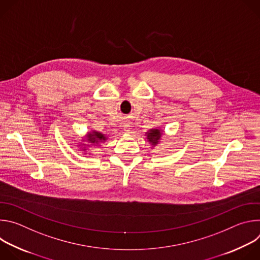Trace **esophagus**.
I'll use <instances>...</instances> for the list:
<instances>
[{
  "label": "esophagus",
  "mask_w": 260,
  "mask_h": 260,
  "mask_svg": "<svg viewBox=\"0 0 260 260\" xmlns=\"http://www.w3.org/2000/svg\"><path fill=\"white\" fill-rule=\"evenodd\" d=\"M122 127H124V129H131V122L129 121H123L122 122Z\"/></svg>",
  "instance_id": "34e87169"
}]
</instances>
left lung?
Segmentation results:
<instances>
[{"label":"left lung","instance_id":"8db88e82","mask_svg":"<svg viewBox=\"0 0 260 260\" xmlns=\"http://www.w3.org/2000/svg\"><path fill=\"white\" fill-rule=\"evenodd\" d=\"M162 135H164V132H162V129L160 127L151 128V129H149L145 134L148 143L151 145L150 148H152V149H153L154 147H156L160 143Z\"/></svg>","mask_w":260,"mask_h":260}]
</instances>
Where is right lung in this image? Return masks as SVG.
I'll return each mask as SVG.
<instances>
[{
    "label": "right lung",
    "mask_w": 260,
    "mask_h": 260,
    "mask_svg": "<svg viewBox=\"0 0 260 260\" xmlns=\"http://www.w3.org/2000/svg\"><path fill=\"white\" fill-rule=\"evenodd\" d=\"M107 139H108V135L91 129L87 132L84 137H82V139L80 140L81 142L77 143L78 149L82 154L90 155L91 151L89 150V148L101 147V144L106 142Z\"/></svg>",
    "instance_id": "1"
}]
</instances>
